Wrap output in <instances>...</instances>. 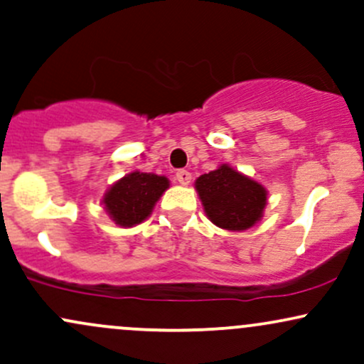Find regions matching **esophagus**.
I'll return each instance as SVG.
<instances>
[{"label":"esophagus","mask_w":364,"mask_h":364,"mask_svg":"<svg viewBox=\"0 0 364 364\" xmlns=\"http://www.w3.org/2000/svg\"><path fill=\"white\" fill-rule=\"evenodd\" d=\"M176 179H178L179 185H183V186L190 185V181H191V173H190V171H186V169H179L178 173H176Z\"/></svg>","instance_id":"34e87169"}]
</instances>
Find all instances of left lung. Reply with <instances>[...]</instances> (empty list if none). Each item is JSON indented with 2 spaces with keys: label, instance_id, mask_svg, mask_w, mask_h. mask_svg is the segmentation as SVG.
<instances>
[{
  "label": "left lung",
  "instance_id": "obj_1",
  "mask_svg": "<svg viewBox=\"0 0 364 364\" xmlns=\"http://www.w3.org/2000/svg\"><path fill=\"white\" fill-rule=\"evenodd\" d=\"M210 223L225 231H246L260 223L267 205L265 186L229 164H220L195 181Z\"/></svg>",
  "mask_w": 364,
  "mask_h": 364
}]
</instances>
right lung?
I'll list each match as a JSON object with an SVG mask.
<instances>
[{
	"instance_id": "1",
	"label": "right lung",
	"mask_w": 364,
	"mask_h": 364,
	"mask_svg": "<svg viewBox=\"0 0 364 364\" xmlns=\"http://www.w3.org/2000/svg\"><path fill=\"white\" fill-rule=\"evenodd\" d=\"M168 188L166 176L135 169L107 188L102 196L104 210L119 228H133L149 219Z\"/></svg>"
}]
</instances>
